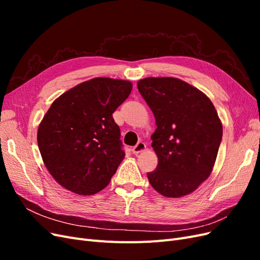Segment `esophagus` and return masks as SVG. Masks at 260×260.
<instances>
[{
    "label": "esophagus",
    "instance_id": "obj_1",
    "mask_svg": "<svg viewBox=\"0 0 260 260\" xmlns=\"http://www.w3.org/2000/svg\"><path fill=\"white\" fill-rule=\"evenodd\" d=\"M145 148H146L145 143L142 142V141H140V142H138V144L136 146H133L132 152H133V154H139L141 152H143Z\"/></svg>",
    "mask_w": 260,
    "mask_h": 260
}]
</instances>
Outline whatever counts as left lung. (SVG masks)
<instances>
[{"instance_id": "8db88e82", "label": "left lung", "mask_w": 260, "mask_h": 260, "mask_svg": "<svg viewBox=\"0 0 260 260\" xmlns=\"http://www.w3.org/2000/svg\"><path fill=\"white\" fill-rule=\"evenodd\" d=\"M138 89L155 116L152 147L158 165L149 183L166 198L192 193L211 174L222 124L211 101L177 78H145Z\"/></svg>"}]
</instances>
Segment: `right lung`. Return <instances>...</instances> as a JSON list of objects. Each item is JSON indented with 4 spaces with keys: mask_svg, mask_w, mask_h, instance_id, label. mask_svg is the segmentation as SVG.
<instances>
[{
    "mask_svg": "<svg viewBox=\"0 0 260 260\" xmlns=\"http://www.w3.org/2000/svg\"><path fill=\"white\" fill-rule=\"evenodd\" d=\"M131 90L130 81L94 78L53 102L39 125L38 145L61 186L92 195L109 183L124 157L113 113Z\"/></svg>",
    "mask_w": 260,
    "mask_h": 260,
    "instance_id": "right-lung-1",
    "label": "right lung"
}]
</instances>
